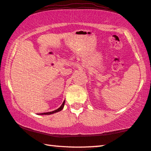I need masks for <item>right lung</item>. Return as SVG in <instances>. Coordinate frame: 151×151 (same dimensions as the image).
Here are the masks:
<instances>
[{
	"mask_svg": "<svg viewBox=\"0 0 151 151\" xmlns=\"http://www.w3.org/2000/svg\"><path fill=\"white\" fill-rule=\"evenodd\" d=\"M64 105H65V101H63V103L61 105V106H60L59 109H57L51 111V112H48V113H40V115H50V114H52V113H57V112H59V111H61L63 109L64 107Z\"/></svg>",
	"mask_w": 151,
	"mask_h": 151,
	"instance_id": "obj_1",
	"label": "right lung"
}]
</instances>
